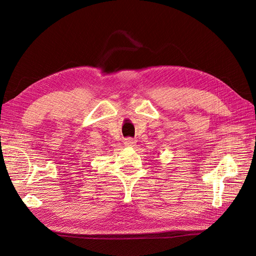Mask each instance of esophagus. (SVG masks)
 Wrapping results in <instances>:
<instances>
[{"label":"esophagus","instance_id":"1","mask_svg":"<svg viewBox=\"0 0 256 256\" xmlns=\"http://www.w3.org/2000/svg\"><path fill=\"white\" fill-rule=\"evenodd\" d=\"M135 143H136V142H135V140L132 138H124V145L125 146H134Z\"/></svg>","mask_w":256,"mask_h":256}]
</instances>
